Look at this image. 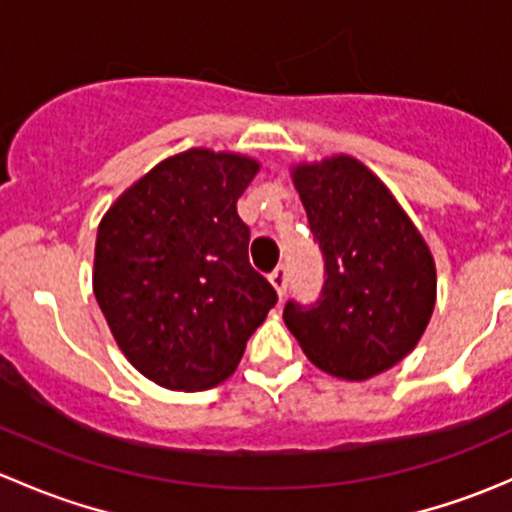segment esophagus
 <instances>
[{
	"label": "esophagus",
	"instance_id": "obj_1",
	"mask_svg": "<svg viewBox=\"0 0 512 512\" xmlns=\"http://www.w3.org/2000/svg\"><path fill=\"white\" fill-rule=\"evenodd\" d=\"M267 280H270V285L277 289V294H285V289H287V267L285 265H277L275 270L270 272V275H267Z\"/></svg>",
	"mask_w": 512,
	"mask_h": 512
}]
</instances>
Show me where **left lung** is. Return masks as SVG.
Returning a JSON list of instances; mask_svg holds the SVG:
<instances>
[{"instance_id": "left-lung-1", "label": "left lung", "mask_w": 512, "mask_h": 512, "mask_svg": "<svg viewBox=\"0 0 512 512\" xmlns=\"http://www.w3.org/2000/svg\"><path fill=\"white\" fill-rule=\"evenodd\" d=\"M292 183L324 255L312 307L285 324L314 366L364 381L414 352L436 307V262L391 190L352 156L292 165Z\"/></svg>"}]
</instances>
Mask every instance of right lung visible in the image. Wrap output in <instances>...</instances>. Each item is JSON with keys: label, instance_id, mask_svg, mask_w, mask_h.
Listing matches in <instances>:
<instances>
[{"label": "right lung", "instance_id": "add662e5", "mask_svg": "<svg viewBox=\"0 0 512 512\" xmlns=\"http://www.w3.org/2000/svg\"><path fill=\"white\" fill-rule=\"evenodd\" d=\"M257 170L250 156L190 148L160 160L101 218L96 302L123 356L163 389L225 381L275 307L237 215Z\"/></svg>", "mask_w": 512, "mask_h": 512}]
</instances>
